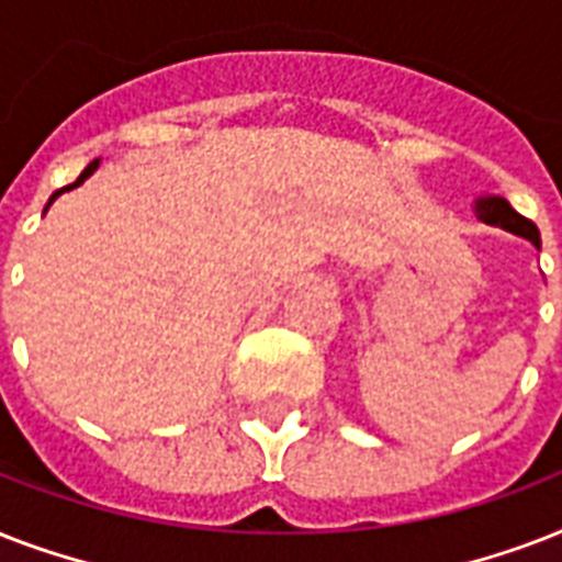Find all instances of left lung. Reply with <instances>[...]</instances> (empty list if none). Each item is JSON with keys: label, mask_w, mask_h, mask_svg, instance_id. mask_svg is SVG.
I'll list each match as a JSON object with an SVG mask.
<instances>
[{"label": "left lung", "mask_w": 562, "mask_h": 562, "mask_svg": "<svg viewBox=\"0 0 562 562\" xmlns=\"http://www.w3.org/2000/svg\"><path fill=\"white\" fill-rule=\"evenodd\" d=\"M475 212H479V218L484 221V224L510 229L516 236H525L528 241H533V245L540 247V229H537V224L525 218V215H519L505 198H496V194H493V198H481V201H475Z\"/></svg>", "instance_id": "left-lung-1"}]
</instances>
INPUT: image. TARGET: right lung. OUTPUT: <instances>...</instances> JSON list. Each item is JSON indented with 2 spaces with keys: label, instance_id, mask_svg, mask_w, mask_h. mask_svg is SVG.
Listing matches in <instances>:
<instances>
[{
  "label": "right lung",
  "instance_id": "add662e5",
  "mask_svg": "<svg viewBox=\"0 0 562 562\" xmlns=\"http://www.w3.org/2000/svg\"><path fill=\"white\" fill-rule=\"evenodd\" d=\"M95 169H99V160H92V162H90V166H87V169H83V171H81V178L75 180L72 187H78V183H83V178H90V175H92V171H95ZM72 187H66V189H72ZM60 192H64V189H60ZM60 192H55V194H52V198H48V203L55 201V198H57V194H60Z\"/></svg>",
  "mask_w": 562,
  "mask_h": 562
}]
</instances>
